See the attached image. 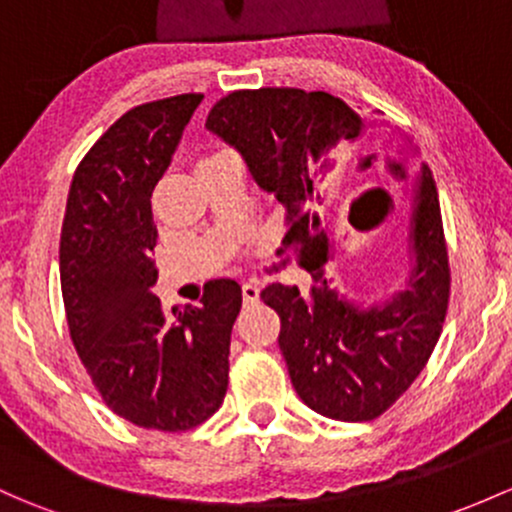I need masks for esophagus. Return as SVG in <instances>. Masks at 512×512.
Segmentation results:
<instances>
[{"label": "esophagus", "mask_w": 512, "mask_h": 512, "mask_svg": "<svg viewBox=\"0 0 512 512\" xmlns=\"http://www.w3.org/2000/svg\"><path fill=\"white\" fill-rule=\"evenodd\" d=\"M242 297H245L247 304H255L257 299H260V284L257 282H242Z\"/></svg>", "instance_id": "obj_1"}]
</instances>
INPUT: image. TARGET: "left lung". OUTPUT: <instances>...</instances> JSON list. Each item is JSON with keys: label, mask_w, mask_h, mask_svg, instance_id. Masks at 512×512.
<instances>
[{"label": "left lung", "mask_w": 512, "mask_h": 512, "mask_svg": "<svg viewBox=\"0 0 512 512\" xmlns=\"http://www.w3.org/2000/svg\"><path fill=\"white\" fill-rule=\"evenodd\" d=\"M206 129L245 161L252 181L287 208L282 247L304 267V284H267L262 301L282 319L279 351L306 407L338 422L380 417L410 387L439 341L449 306V255L439 193L410 137L368 122L324 90H238L208 112ZM380 136L379 154L410 180L411 272L390 300L363 307L327 270L335 241L325 228L323 181L346 143ZM279 250V252H284Z\"/></svg>", "instance_id": "left-lung-1"}]
</instances>
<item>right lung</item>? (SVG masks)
Masks as SVG:
<instances>
[{
	"mask_svg": "<svg viewBox=\"0 0 512 512\" xmlns=\"http://www.w3.org/2000/svg\"><path fill=\"white\" fill-rule=\"evenodd\" d=\"M203 95L132 107L73 174L61 230V292L73 346L105 405L127 422L186 432L223 405L235 279H213L198 306L166 311L152 287V191Z\"/></svg>",
	"mask_w": 512,
	"mask_h": 512,
	"instance_id": "add662e5",
	"label": "right lung"
}]
</instances>
